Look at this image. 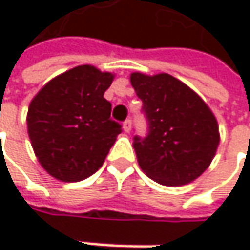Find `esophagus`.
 Instances as JSON below:
<instances>
[{
  "label": "esophagus",
  "instance_id": "esophagus-1",
  "mask_svg": "<svg viewBox=\"0 0 250 250\" xmlns=\"http://www.w3.org/2000/svg\"><path fill=\"white\" fill-rule=\"evenodd\" d=\"M123 128H125V133H130V130H131V120H125V123H123Z\"/></svg>",
  "mask_w": 250,
  "mask_h": 250
}]
</instances>
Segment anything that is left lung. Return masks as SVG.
Segmentation results:
<instances>
[{
    "instance_id": "obj_1",
    "label": "left lung",
    "mask_w": 250,
    "mask_h": 250,
    "mask_svg": "<svg viewBox=\"0 0 250 250\" xmlns=\"http://www.w3.org/2000/svg\"><path fill=\"white\" fill-rule=\"evenodd\" d=\"M130 82L149 122L134 137L140 169L161 185L192 182L211 164L220 142L219 125L204 100L172 75L133 72Z\"/></svg>"
}]
</instances>
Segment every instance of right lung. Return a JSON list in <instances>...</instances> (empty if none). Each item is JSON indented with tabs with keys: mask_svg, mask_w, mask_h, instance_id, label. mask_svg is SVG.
I'll use <instances>...</instances> for the list:
<instances>
[{
	"mask_svg": "<svg viewBox=\"0 0 250 250\" xmlns=\"http://www.w3.org/2000/svg\"><path fill=\"white\" fill-rule=\"evenodd\" d=\"M114 74L81 65L50 79L31 100L27 131L43 169L63 182H78L104 164L122 125L110 119L104 98Z\"/></svg>",
	"mask_w": 250,
	"mask_h": 250,
	"instance_id": "1",
	"label": "right lung"
}]
</instances>
